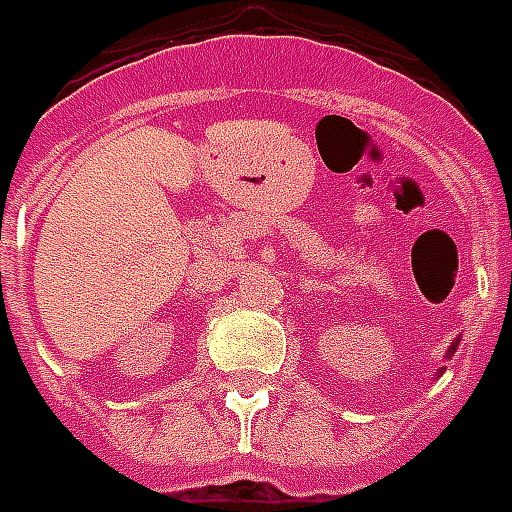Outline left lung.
I'll return each instance as SVG.
<instances>
[{"label": "left lung", "mask_w": 512, "mask_h": 512, "mask_svg": "<svg viewBox=\"0 0 512 512\" xmlns=\"http://www.w3.org/2000/svg\"><path fill=\"white\" fill-rule=\"evenodd\" d=\"M454 350H457V342H452V348H449V356H452ZM438 374H441V372H438Z\"/></svg>", "instance_id": "left-lung-1"}]
</instances>
